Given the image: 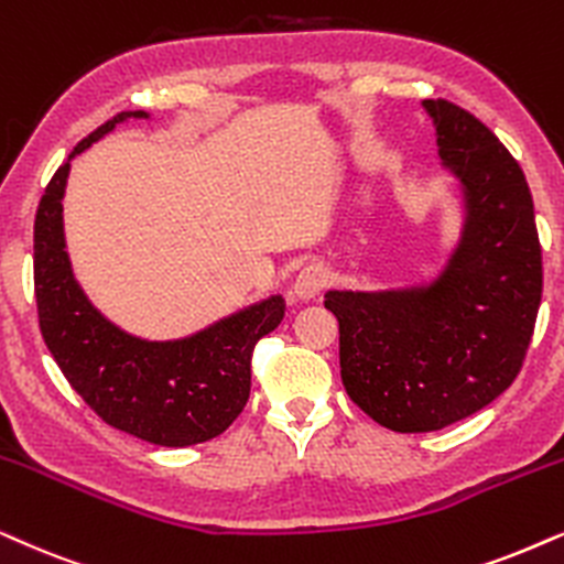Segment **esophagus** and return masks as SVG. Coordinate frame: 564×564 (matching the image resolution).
I'll list each match as a JSON object with an SVG mask.
<instances>
[{
	"label": "esophagus",
	"instance_id": "34e87169",
	"mask_svg": "<svg viewBox=\"0 0 564 564\" xmlns=\"http://www.w3.org/2000/svg\"><path fill=\"white\" fill-rule=\"evenodd\" d=\"M327 278H330V273H327L325 265H319V262H310V265L299 270L294 283H291V299H296V302H312V299L323 291Z\"/></svg>",
	"mask_w": 564,
	"mask_h": 564
}]
</instances>
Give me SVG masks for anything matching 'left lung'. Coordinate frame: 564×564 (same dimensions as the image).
I'll list each match as a JSON object with an SVG mask.
<instances>
[{"label":"left lung","instance_id":"obj_1","mask_svg":"<svg viewBox=\"0 0 564 564\" xmlns=\"http://www.w3.org/2000/svg\"><path fill=\"white\" fill-rule=\"evenodd\" d=\"M440 169L458 184L460 224L430 275L388 289H330L340 380L393 432H437L510 388L541 304V247L525 176L479 119L422 101Z\"/></svg>","mask_w":564,"mask_h":564}]
</instances>
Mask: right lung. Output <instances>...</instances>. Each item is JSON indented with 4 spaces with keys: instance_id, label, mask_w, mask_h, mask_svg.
Instances as JSON below:
<instances>
[{
    "instance_id": "obj_1",
    "label": "right lung",
    "mask_w": 564,
    "mask_h": 564,
    "mask_svg": "<svg viewBox=\"0 0 564 564\" xmlns=\"http://www.w3.org/2000/svg\"><path fill=\"white\" fill-rule=\"evenodd\" d=\"M130 119L122 111L88 134L56 169L33 226V281L48 351L75 393L113 430L153 445L189 447L218 437L249 401L254 344L286 315L281 294L241 306L182 338L127 333L90 302L73 273L64 239V189L75 155Z\"/></svg>"
}]
</instances>
